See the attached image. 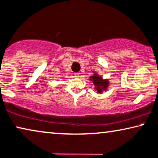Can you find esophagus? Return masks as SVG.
Returning <instances> with one entry per match:
<instances>
[{"label": "esophagus", "mask_w": 158, "mask_h": 158, "mask_svg": "<svg viewBox=\"0 0 158 158\" xmlns=\"http://www.w3.org/2000/svg\"><path fill=\"white\" fill-rule=\"evenodd\" d=\"M73 75H74L75 77H79V76H80V73H79V72L74 73H73Z\"/></svg>", "instance_id": "34e87169"}]
</instances>
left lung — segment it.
Masks as SVG:
<instances>
[{
    "label": "left lung",
    "mask_w": 158,
    "mask_h": 158,
    "mask_svg": "<svg viewBox=\"0 0 158 158\" xmlns=\"http://www.w3.org/2000/svg\"><path fill=\"white\" fill-rule=\"evenodd\" d=\"M89 80L93 81V85H95V89L98 93H102L103 91L106 90L109 87L108 79H103L97 73H94V74L89 77Z\"/></svg>",
    "instance_id": "obj_1"
}]
</instances>
